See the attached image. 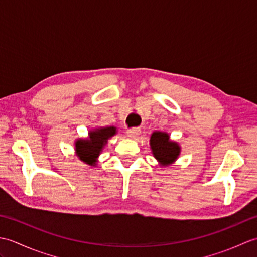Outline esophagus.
Returning a JSON list of instances; mask_svg holds the SVG:
<instances>
[{
  "label": "esophagus",
  "mask_w": 257,
  "mask_h": 257,
  "mask_svg": "<svg viewBox=\"0 0 257 257\" xmlns=\"http://www.w3.org/2000/svg\"><path fill=\"white\" fill-rule=\"evenodd\" d=\"M140 129L139 128H130V129H128L127 130V135H128V137H130V138H133V139H135V138H137L138 136L140 135Z\"/></svg>",
  "instance_id": "obj_1"
}]
</instances>
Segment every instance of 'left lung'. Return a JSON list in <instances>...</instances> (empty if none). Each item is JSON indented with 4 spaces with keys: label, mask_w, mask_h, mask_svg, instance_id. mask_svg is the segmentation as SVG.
<instances>
[{
    "label": "left lung",
    "mask_w": 257,
    "mask_h": 257,
    "mask_svg": "<svg viewBox=\"0 0 257 257\" xmlns=\"http://www.w3.org/2000/svg\"><path fill=\"white\" fill-rule=\"evenodd\" d=\"M150 146L156 159L165 166L172 163L180 154V147L169 140V135L166 133L156 132L152 134Z\"/></svg>",
    "instance_id": "left-lung-1"
}]
</instances>
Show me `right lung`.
<instances>
[{"instance_id":"right-lung-1","label":"right lung","mask_w":257,"mask_h":257,"mask_svg":"<svg viewBox=\"0 0 257 257\" xmlns=\"http://www.w3.org/2000/svg\"><path fill=\"white\" fill-rule=\"evenodd\" d=\"M116 134V128L107 127L89 133V140H78L76 143V151L81 161L90 166L96 165V158L99 156L107 139Z\"/></svg>"}]
</instances>
